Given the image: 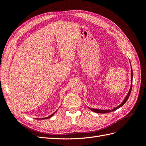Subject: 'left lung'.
I'll use <instances>...</instances> for the list:
<instances>
[{
	"instance_id": "obj_1",
	"label": "left lung",
	"mask_w": 146,
	"mask_h": 146,
	"mask_svg": "<svg viewBox=\"0 0 146 146\" xmlns=\"http://www.w3.org/2000/svg\"><path fill=\"white\" fill-rule=\"evenodd\" d=\"M132 81H133V70H132V68L131 67V86H130V90L128 92L127 95L126 96V97L125 98L124 100H123V102H122V104H121L119 105H118L117 107L113 108V110H99V109H94V108H91L90 107H88V108H90L91 111L96 112V113H109V112H111V111H113L114 110H116L117 109L119 108L120 107H122V106L124 105V104L126 102L127 100L129 99L130 94L131 93V88H132Z\"/></svg>"
}]
</instances>
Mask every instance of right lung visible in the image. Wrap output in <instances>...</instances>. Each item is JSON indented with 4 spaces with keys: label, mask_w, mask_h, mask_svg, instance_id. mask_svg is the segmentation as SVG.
<instances>
[{
    "label": "right lung",
    "mask_w": 146,
    "mask_h": 146,
    "mask_svg": "<svg viewBox=\"0 0 146 146\" xmlns=\"http://www.w3.org/2000/svg\"><path fill=\"white\" fill-rule=\"evenodd\" d=\"M56 112V111H55V112H54V113L53 114H52L50 116H48V117H44V118H41V119H48V118H50V117H52L53 116V115H54V114Z\"/></svg>",
    "instance_id": "1"
}]
</instances>
